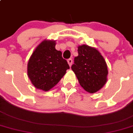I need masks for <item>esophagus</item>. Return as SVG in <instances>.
Segmentation results:
<instances>
[{"instance_id": "34e87169", "label": "esophagus", "mask_w": 133, "mask_h": 133, "mask_svg": "<svg viewBox=\"0 0 133 133\" xmlns=\"http://www.w3.org/2000/svg\"><path fill=\"white\" fill-rule=\"evenodd\" d=\"M68 64H69V65H70V67L72 66V63H73V61H72V59H69L68 60Z\"/></svg>"}]
</instances>
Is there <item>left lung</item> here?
Wrapping results in <instances>:
<instances>
[{
  "label": "left lung",
  "instance_id": "obj_1",
  "mask_svg": "<svg viewBox=\"0 0 133 133\" xmlns=\"http://www.w3.org/2000/svg\"><path fill=\"white\" fill-rule=\"evenodd\" d=\"M78 55L74 58L72 70L80 86L90 93L97 92L108 80V65L96 48L87 44L78 46Z\"/></svg>",
  "mask_w": 133,
  "mask_h": 133
}]
</instances>
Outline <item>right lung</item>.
<instances>
[{"instance_id":"obj_1","label":"right lung","mask_w":133,"mask_h":133,"mask_svg":"<svg viewBox=\"0 0 133 133\" xmlns=\"http://www.w3.org/2000/svg\"><path fill=\"white\" fill-rule=\"evenodd\" d=\"M55 41L44 40L36 46L28 63V76L35 88L49 91L59 82L68 63L55 49Z\"/></svg>"}]
</instances>
